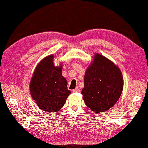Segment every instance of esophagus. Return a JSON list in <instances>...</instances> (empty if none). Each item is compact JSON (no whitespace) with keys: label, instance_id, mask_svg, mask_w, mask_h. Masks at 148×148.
Wrapping results in <instances>:
<instances>
[{"label":"esophagus","instance_id":"1","mask_svg":"<svg viewBox=\"0 0 148 148\" xmlns=\"http://www.w3.org/2000/svg\"><path fill=\"white\" fill-rule=\"evenodd\" d=\"M79 91H80V89H79V87H76L75 89L73 90V92H79Z\"/></svg>","mask_w":148,"mask_h":148}]
</instances>
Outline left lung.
Instances as JSON below:
<instances>
[{
	"label": "left lung",
	"instance_id": "1",
	"mask_svg": "<svg viewBox=\"0 0 148 148\" xmlns=\"http://www.w3.org/2000/svg\"><path fill=\"white\" fill-rule=\"evenodd\" d=\"M123 87L119 68L104 56L95 54L92 65L86 71L82 91L86 106L95 113L106 111L116 103Z\"/></svg>",
	"mask_w": 148,
	"mask_h": 148
}]
</instances>
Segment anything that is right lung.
I'll use <instances>...</instances> for the list:
<instances>
[{"label":"right lung","mask_w":148,"mask_h":148,"mask_svg":"<svg viewBox=\"0 0 148 148\" xmlns=\"http://www.w3.org/2000/svg\"><path fill=\"white\" fill-rule=\"evenodd\" d=\"M53 56L44 58L37 66L30 83V92L43 111L56 112L64 106L71 91L62 75V66L55 67Z\"/></svg>","instance_id":"right-lung-1"}]
</instances>
